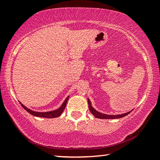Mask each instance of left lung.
<instances>
[{
	"instance_id": "1",
	"label": "left lung",
	"mask_w": 160,
	"mask_h": 160,
	"mask_svg": "<svg viewBox=\"0 0 160 160\" xmlns=\"http://www.w3.org/2000/svg\"><path fill=\"white\" fill-rule=\"evenodd\" d=\"M88 104H89V109H90V112L92 113V114L95 116L96 118H102V119H113V118H122L123 116H126L128 114H129L131 112H129L128 113H123V114H118V115H107V114H104V113H99L98 112H97L95 109H94V108L92 107L91 105V102L90 101V99H88Z\"/></svg>"
}]
</instances>
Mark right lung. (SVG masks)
I'll use <instances>...</instances> for the list:
<instances>
[{"mask_svg":"<svg viewBox=\"0 0 160 160\" xmlns=\"http://www.w3.org/2000/svg\"><path fill=\"white\" fill-rule=\"evenodd\" d=\"M68 97L65 100L64 102L63 103V104H62V106L59 108V109H56L55 111H52V112H34V111H32L30 109H28V108L25 107L24 105H22L21 104L22 107L24 109H25L27 112H29L30 114L35 116H38V117H44V118H56V117H58V116H60L62 112H63V110L65 109V108H66V103L68 102Z\"/></svg>","mask_w":160,"mask_h":160,"instance_id":"add662e5","label":"right lung"}]
</instances>
